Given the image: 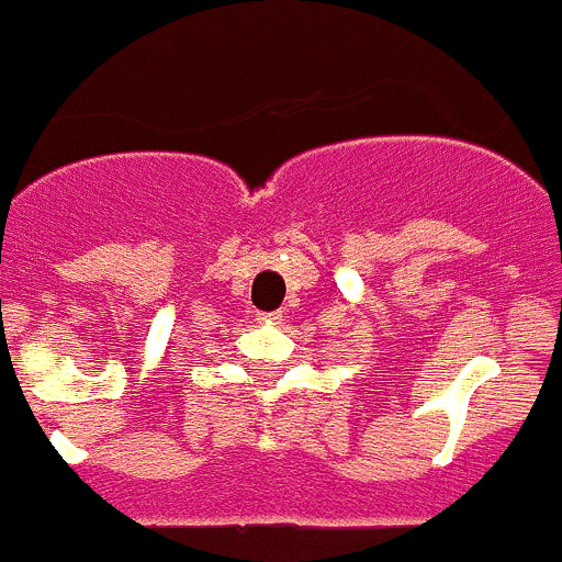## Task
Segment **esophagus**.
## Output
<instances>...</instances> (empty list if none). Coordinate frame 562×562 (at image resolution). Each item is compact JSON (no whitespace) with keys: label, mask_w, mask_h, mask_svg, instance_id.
Returning <instances> with one entry per match:
<instances>
[{"label":"esophagus","mask_w":562,"mask_h":562,"mask_svg":"<svg viewBox=\"0 0 562 562\" xmlns=\"http://www.w3.org/2000/svg\"><path fill=\"white\" fill-rule=\"evenodd\" d=\"M282 313H257V322H262V325H280Z\"/></svg>","instance_id":"obj_1"}]
</instances>
